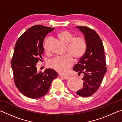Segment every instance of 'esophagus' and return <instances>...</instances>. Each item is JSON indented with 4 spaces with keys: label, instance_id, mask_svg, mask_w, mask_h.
I'll list each match as a JSON object with an SVG mask.
<instances>
[{
    "label": "esophagus",
    "instance_id": "1",
    "mask_svg": "<svg viewBox=\"0 0 122 122\" xmlns=\"http://www.w3.org/2000/svg\"><path fill=\"white\" fill-rule=\"evenodd\" d=\"M62 77L64 79H69L70 77V76H68V75H67V76H62Z\"/></svg>",
    "mask_w": 122,
    "mask_h": 122
}]
</instances>
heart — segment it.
<instances>
[{"instance_id":"1","label":"heart","mask_w":122,"mask_h":122,"mask_svg":"<svg viewBox=\"0 0 122 122\" xmlns=\"http://www.w3.org/2000/svg\"><path fill=\"white\" fill-rule=\"evenodd\" d=\"M58 37L63 44L68 45L67 51L69 55L55 57L50 61V66L59 74H64L68 72L72 65V57L75 60H78L83 56L86 49V42L83 37H74L72 32L66 30L59 33ZM43 47L44 50H47L46 42H44Z\"/></svg>"}]
</instances>
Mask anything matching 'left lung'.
Wrapping results in <instances>:
<instances>
[{"label": "left lung", "instance_id": "obj_1", "mask_svg": "<svg viewBox=\"0 0 122 122\" xmlns=\"http://www.w3.org/2000/svg\"><path fill=\"white\" fill-rule=\"evenodd\" d=\"M83 33L86 50L83 56L74 66V71L84 74L83 87L76 93L82 97L91 96L100 86L107 71L104 47L100 37L94 30L87 26H76Z\"/></svg>", "mask_w": 122, "mask_h": 122}]
</instances>
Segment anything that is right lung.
Listing matches in <instances>:
<instances>
[{
	"instance_id": "1",
	"label": "right lung",
	"mask_w": 122,
	"mask_h": 122,
	"mask_svg": "<svg viewBox=\"0 0 122 122\" xmlns=\"http://www.w3.org/2000/svg\"><path fill=\"white\" fill-rule=\"evenodd\" d=\"M54 29L41 25H36L20 37L15 44L11 65L16 87L29 98H41L47 93L56 71L46 69L38 72L37 63L41 61L43 41L46 35Z\"/></svg>"
}]
</instances>
